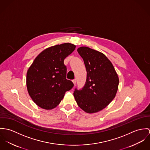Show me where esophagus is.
<instances>
[{"label":"esophagus","mask_w":150,"mask_h":150,"mask_svg":"<svg viewBox=\"0 0 150 150\" xmlns=\"http://www.w3.org/2000/svg\"><path fill=\"white\" fill-rule=\"evenodd\" d=\"M72 82H73L74 84L75 85V84H76V79H73V80H72Z\"/></svg>","instance_id":"34e87169"}]
</instances>
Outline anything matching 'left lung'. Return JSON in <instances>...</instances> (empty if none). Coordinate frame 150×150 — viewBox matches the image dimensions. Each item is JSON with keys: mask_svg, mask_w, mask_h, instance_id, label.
<instances>
[{"mask_svg": "<svg viewBox=\"0 0 150 150\" xmlns=\"http://www.w3.org/2000/svg\"><path fill=\"white\" fill-rule=\"evenodd\" d=\"M77 50L83 59L87 78L81 89L75 88L74 96L84 112L96 113L106 108L115 97L118 77L113 64L102 53L86 47Z\"/></svg>", "mask_w": 150, "mask_h": 150, "instance_id": "8db88e82", "label": "left lung"}]
</instances>
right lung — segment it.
Listing matches in <instances>:
<instances>
[{
	"label": "right lung",
	"instance_id": "1",
	"mask_svg": "<svg viewBox=\"0 0 150 150\" xmlns=\"http://www.w3.org/2000/svg\"><path fill=\"white\" fill-rule=\"evenodd\" d=\"M76 46L65 43L50 47L41 52L29 67L26 75L28 93L40 108L50 110L56 107L65 93L74 86L68 80L64 60Z\"/></svg>",
	"mask_w": 150,
	"mask_h": 150
}]
</instances>
